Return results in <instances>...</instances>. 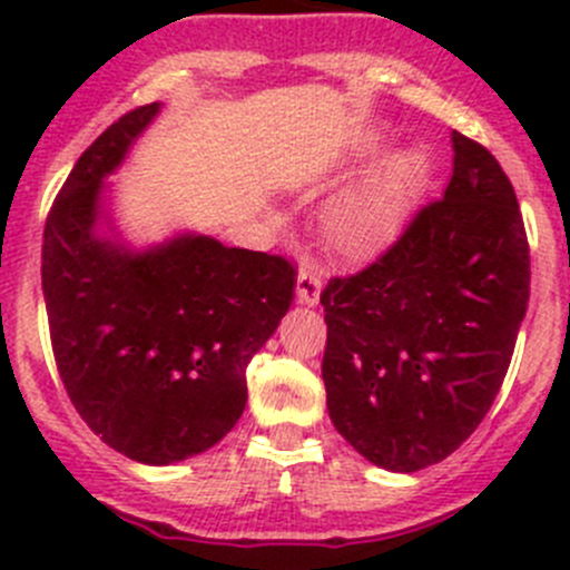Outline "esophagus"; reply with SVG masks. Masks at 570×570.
<instances>
[{
	"label": "esophagus",
	"mask_w": 570,
	"mask_h": 570,
	"mask_svg": "<svg viewBox=\"0 0 570 570\" xmlns=\"http://www.w3.org/2000/svg\"><path fill=\"white\" fill-rule=\"evenodd\" d=\"M322 284H325V275H322L317 264H303L295 284L297 303H301V306H317L322 295Z\"/></svg>",
	"instance_id": "1"
}]
</instances>
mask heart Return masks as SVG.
<instances>
[{
  "label": "heart",
  "instance_id": "heart-1",
  "mask_svg": "<svg viewBox=\"0 0 570 570\" xmlns=\"http://www.w3.org/2000/svg\"><path fill=\"white\" fill-rule=\"evenodd\" d=\"M383 151V137L372 135L342 165V176L364 174ZM433 165L419 146L386 154L370 176L338 193L327 204L325 234L344 256H372L394 243L428 189Z\"/></svg>",
  "mask_w": 570,
  "mask_h": 570
}]
</instances>
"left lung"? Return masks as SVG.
I'll list each match as a JSON object with an SVG mask.
<instances>
[{"mask_svg": "<svg viewBox=\"0 0 570 570\" xmlns=\"http://www.w3.org/2000/svg\"><path fill=\"white\" fill-rule=\"evenodd\" d=\"M452 178L361 273L331 278L322 381L338 433L389 471L444 461L497 400L530 301V245L493 154L452 131Z\"/></svg>", "mask_w": 570, "mask_h": 570, "instance_id": "1", "label": "left lung"}]
</instances>
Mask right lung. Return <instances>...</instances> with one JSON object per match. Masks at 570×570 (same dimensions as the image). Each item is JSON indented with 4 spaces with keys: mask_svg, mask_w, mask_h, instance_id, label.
I'll return each mask as SVG.
<instances>
[{
    "mask_svg": "<svg viewBox=\"0 0 570 570\" xmlns=\"http://www.w3.org/2000/svg\"><path fill=\"white\" fill-rule=\"evenodd\" d=\"M163 105L115 120L79 157L43 232V301L62 386L120 455L170 465L215 446L243 416L248 361L295 297L269 253L184 232L135 248L109 181Z\"/></svg>",
    "mask_w": 570,
    "mask_h": 570,
    "instance_id": "right-lung-1",
    "label": "right lung"
}]
</instances>
